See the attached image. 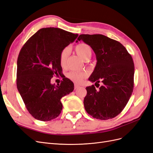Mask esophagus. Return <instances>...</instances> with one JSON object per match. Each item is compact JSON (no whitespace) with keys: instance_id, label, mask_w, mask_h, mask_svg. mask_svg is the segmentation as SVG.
Wrapping results in <instances>:
<instances>
[{"instance_id":"esophagus-1","label":"esophagus","mask_w":153,"mask_h":153,"mask_svg":"<svg viewBox=\"0 0 153 153\" xmlns=\"http://www.w3.org/2000/svg\"><path fill=\"white\" fill-rule=\"evenodd\" d=\"M78 87H80V86L77 84H75V85H74V88H75V89H78Z\"/></svg>"}]
</instances>
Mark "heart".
I'll return each instance as SVG.
<instances>
[{
	"label": "heart",
	"instance_id": "obj_1",
	"mask_svg": "<svg viewBox=\"0 0 153 153\" xmlns=\"http://www.w3.org/2000/svg\"><path fill=\"white\" fill-rule=\"evenodd\" d=\"M75 50L76 54L79 56L82 59L85 60L90 59L92 54L91 48L89 45L85 43H80L77 45ZM68 56V49L67 48H64L60 54V64L62 66L66 65V61ZM68 76L69 78L76 83H80L84 79L86 76V74L85 73L78 72L76 71H71L68 74Z\"/></svg>",
	"mask_w": 153,
	"mask_h": 153
}]
</instances>
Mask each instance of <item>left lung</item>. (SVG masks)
Here are the masks:
<instances>
[{
    "instance_id": "8db88e82",
    "label": "left lung",
    "mask_w": 153,
    "mask_h": 153,
    "mask_svg": "<svg viewBox=\"0 0 153 153\" xmlns=\"http://www.w3.org/2000/svg\"><path fill=\"white\" fill-rule=\"evenodd\" d=\"M77 40L89 45L97 60L89 80L102 83L97 91L94 85L86 87L84 100L88 114L94 118L107 120L122 112L133 90L134 63L124 46L102 34H81Z\"/></svg>"
}]
</instances>
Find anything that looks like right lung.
Segmentation results:
<instances>
[{"label": "right lung", "mask_w": 153, "mask_h": 153, "mask_svg": "<svg viewBox=\"0 0 153 153\" xmlns=\"http://www.w3.org/2000/svg\"><path fill=\"white\" fill-rule=\"evenodd\" d=\"M59 28L39 29L22 48L17 60L16 86L29 112L35 119L48 121L62 109L61 99L74 89L73 82L62 78L61 84H51L61 74L60 54L78 37Z\"/></svg>", "instance_id": "add662e5"}]
</instances>
